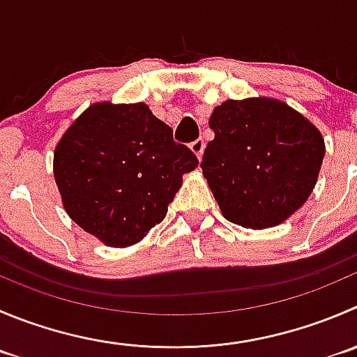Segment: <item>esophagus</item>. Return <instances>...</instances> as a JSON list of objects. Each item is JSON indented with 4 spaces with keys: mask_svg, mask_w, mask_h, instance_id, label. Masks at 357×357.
I'll use <instances>...</instances> for the list:
<instances>
[{
    "mask_svg": "<svg viewBox=\"0 0 357 357\" xmlns=\"http://www.w3.org/2000/svg\"><path fill=\"white\" fill-rule=\"evenodd\" d=\"M204 146H206V144H204V139H195L193 143H190V150L197 155V158H199V160L202 158Z\"/></svg>",
    "mask_w": 357,
    "mask_h": 357,
    "instance_id": "esophagus-1",
    "label": "esophagus"
}]
</instances>
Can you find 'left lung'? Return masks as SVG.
Masks as SVG:
<instances>
[{"mask_svg": "<svg viewBox=\"0 0 357 357\" xmlns=\"http://www.w3.org/2000/svg\"><path fill=\"white\" fill-rule=\"evenodd\" d=\"M204 178L228 221L271 228L305 204L324 158L316 126L271 98L225 101L209 119Z\"/></svg>", "mask_w": 357, "mask_h": 357, "instance_id": "8db88e82", "label": "left lung"}]
</instances>
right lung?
Returning a JSON list of instances; mask_svg holds the SVG:
<instances>
[{
  "instance_id": "obj_1",
  "label": "right lung",
  "mask_w": 357,
  "mask_h": 357,
  "mask_svg": "<svg viewBox=\"0 0 357 357\" xmlns=\"http://www.w3.org/2000/svg\"><path fill=\"white\" fill-rule=\"evenodd\" d=\"M199 165L144 102H98L59 141L54 176L76 225L112 248L139 242Z\"/></svg>"
}]
</instances>
